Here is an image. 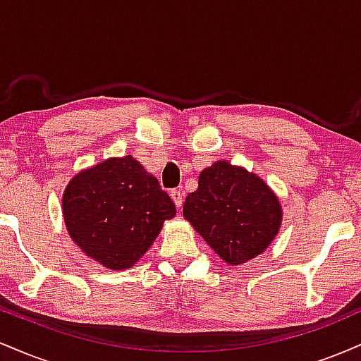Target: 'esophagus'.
<instances>
[{"mask_svg": "<svg viewBox=\"0 0 361 361\" xmlns=\"http://www.w3.org/2000/svg\"><path fill=\"white\" fill-rule=\"evenodd\" d=\"M169 197L173 198L175 205L178 207V209H180L181 204H183V192H181V190L175 188V190H171V192H169Z\"/></svg>", "mask_w": 361, "mask_h": 361, "instance_id": "34e87169", "label": "esophagus"}]
</instances>
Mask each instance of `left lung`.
Wrapping results in <instances>:
<instances>
[{"mask_svg":"<svg viewBox=\"0 0 361 361\" xmlns=\"http://www.w3.org/2000/svg\"><path fill=\"white\" fill-rule=\"evenodd\" d=\"M183 215L226 263L241 264L273 241L281 207L261 178L217 161L200 173L198 188L186 197Z\"/></svg>","mask_w":361,"mask_h":361,"instance_id":"obj_1","label":"left lung"}]
</instances>
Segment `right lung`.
<instances>
[{"label": "right lung", "mask_w": 361, "mask_h": 361, "mask_svg": "<svg viewBox=\"0 0 361 361\" xmlns=\"http://www.w3.org/2000/svg\"><path fill=\"white\" fill-rule=\"evenodd\" d=\"M62 212L86 256L126 270L154 243L163 222L175 217L176 207L159 181L126 156L78 173L64 192Z\"/></svg>", "instance_id": "add662e5"}]
</instances>
